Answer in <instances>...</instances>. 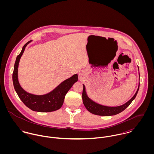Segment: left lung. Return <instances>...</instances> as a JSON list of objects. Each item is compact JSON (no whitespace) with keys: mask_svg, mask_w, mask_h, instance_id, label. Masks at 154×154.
I'll return each mask as SVG.
<instances>
[{"mask_svg":"<svg viewBox=\"0 0 154 154\" xmlns=\"http://www.w3.org/2000/svg\"><path fill=\"white\" fill-rule=\"evenodd\" d=\"M138 70H139V79L140 78V75H139V67ZM83 92H82V100H83V103L85 107V108L87 109L88 111H89L91 113L98 115V116H114L116 115L119 113H120L122 112L123 110H125L133 101V100L135 98L138 91L139 88V85L137 89V91L134 95L133 96L131 99H130L128 101H127L126 103L123 104V105L119 106H104L100 104H98L96 103L95 101H93L91 100L89 97L88 94L86 91V88L84 84H83Z\"/></svg>","mask_w":154,"mask_h":154,"instance_id":"8db88e82","label":"left lung"}]
</instances>
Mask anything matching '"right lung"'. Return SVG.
<instances>
[{
    "mask_svg": "<svg viewBox=\"0 0 154 154\" xmlns=\"http://www.w3.org/2000/svg\"><path fill=\"white\" fill-rule=\"evenodd\" d=\"M32 40L29 41L22 47L20 54L17 57L12 75L14 87L23 103L29 109L37 112H51L60 109L64 102L67 92L78 80V74L61 82L54 89L43 95H35L25 91L18 81V66L21 57L26 45Z\"/></svg>",
    "mask_w": 154,
    "mask_h": 154,
    "instance_id": "add662e5",
    "label": "right lung"
}]
</instances>
